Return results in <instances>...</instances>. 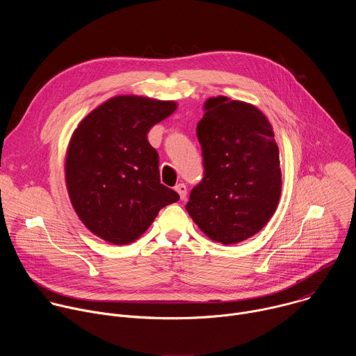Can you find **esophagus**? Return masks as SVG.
Here are the masks:
<instances>
[{
  "label": "esophagus",
  "instance_id": "34e87169",
  "mask_svg": "<svg viewBox=\"0 0 356 356\" xmlns=\"http://www.w3.org/2000/svg\"><path fill=\"white\" fill-rule=\"evenodd\" d=\"M175 190L179 193V195H180V198H181V200H184V198H186V195H187V187H186V184L179 183V184L175 187Z\"/></svg>",
  "mask_w": 356,
  "mask_h": 356
}]
</instances>
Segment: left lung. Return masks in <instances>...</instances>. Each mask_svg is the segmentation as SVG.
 Wrapping results in <instances>:
<instances>
[{"mask_svg":"<svg viewBox=\"0 0 356 356\" xmlns=\"http://www.w3.org/2000/svg\"><path fill=\"white\" fill-rule=\"evenodd\" d=\"M197 125L204 177L186 210L209 238L224 245L259 232L282 191L279 149L268 118L250 104L210 98Z\"/></svg>","mask_w":356,"mask_h":356,"instance_id":"1","label":"left lung"}]
</instances>
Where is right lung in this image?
Segmentation results:
<instances>
[{
	"mask_svg": "<svg viewBox=\"0 0 356 356\" xmlns=\"http://www.w3.org/2000/svg\"><path fill=\"white\" fill-rule=\"evenodd\" d=\"M176 110L173 101L114 97L74 131L66 183L83 224L115 245L139 238L179 194L161 183L159 155L147 140L155 124Z\"/></svg>",
	"mask_w": 356,
	"mask_h": 356,
	"instance_id": "obj_1",
	"label": "right lung"
}]
</instances>
